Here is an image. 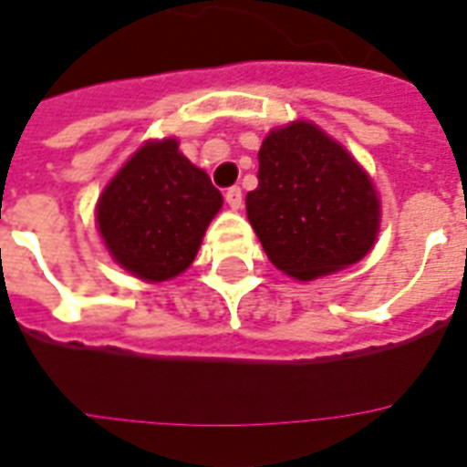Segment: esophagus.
<instances>
[{
	"mask_svg": "<svg viewBox=\"0 0 467 467\" xmlns=\"http://www.w3.org/2000/svg\"><path fill=\"white\" fill-rule=\"evenodd\" d=\"M224 200H227V205L233 207V210H240L243 207V190L227 188L224 190Z\"/></svg>",
	"mask_w": 467,
	"mask_h": 467,
	"instance_id": "esophagus-1",
	"label": "esophagus"
}]
</instances>
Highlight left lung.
<instances>
[{"mask_svg":"<svg viewBox=\"0 0 467 467\" xmlns=\"http://www.w3.org/2000/svg\"><path fill=\"white\" fill-rule=\"evenodd\" d=\"M247 217L269 262L299 282L339 272L371 252L381 200L347 148L309 120L269 130Z\"/></svg>","mask_w":467,"mask_h":467,"instance_id":"8db88e82","label":"left lung"}]
</instances>
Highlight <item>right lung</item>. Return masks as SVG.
Returning a JSON list of instances; mask_svg holds the SVG:
<instances>
[{
	"instance_id": "add662e5",
	"label": "right lung",
	"mask_w": 467,
	"mask_h": 467,
	"mask_svg": "<svg viewBox=\"0 0 467 467\" xmlns=\"http://www.w3.org/2000/svg\"><path fill=\"white\" fill-rule=\"evenodd\" d=\"M223 207L205 171L175 138L148 140L103 188L96 224L106 250L133 277L165 282L192 265L207 224Z\"/></svg>"
}]
</instances>
